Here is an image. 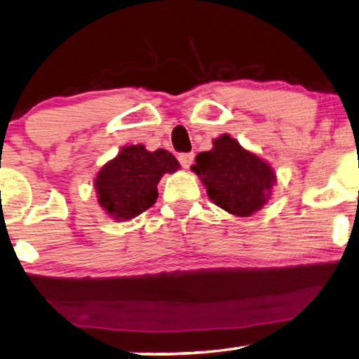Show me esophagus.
I'll return each mask as SVG.
<instances>
[{
    "mask_svg": "<svg viewBox=\"0 0 359 359\" xmlns=\"http://www.w3.org/2000/svg\"><path fill=\"white\" fill-rule=\"evenodd\" d=\"M193 160H194V154H180L179 155L180 165H182V168H185V169H188V168L191 166Z\"/></svg>",
    "mask_w": 359,
    "mask_h": 359,
    "instance_id": "34e87169",
    "label": "esophagus"
}]
</instances>
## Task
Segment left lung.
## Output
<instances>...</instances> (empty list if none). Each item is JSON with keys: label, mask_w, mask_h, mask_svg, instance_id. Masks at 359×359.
Segmentation results:
<instances>
[{"label": "left lung", "mask_w": 359, "mask_h": 359, "mask_svg": "<svg viewBox=\"0 0 359 359\" xmlns=\"http://www.w3.org/2000/svg\"><path fill=\"white\" fill-rule=\"evenodd\" d=\"M212 145V150L196 155V165L191 166L208 196L218 208L238 217H250L263 209L277 180L269 163L229 135L214 139Z\"/></svg>", "instance_id": "obj_1"}]
</instances>
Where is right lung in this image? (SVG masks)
Returning a JSON list of instances; mask_svg holds the SVG:
<instances>
[{
    "mask_svg": "<svg viewBox=\"0 0 359 359\" xmlns=\"http://www.w3.org/2000/svg\"><path fill=\"white\" fill-rule=\"evenodd\" d=\"M180 168L165 149L149 151L142 144L125 145L95 179L98 204L117 222H128L155 204L158 182Z\"/></svg>",
    "mask_w": 359,
    "mask_h": 359,
    "instance_id": "1",
    "label": "right lung"
}]
</instances>
